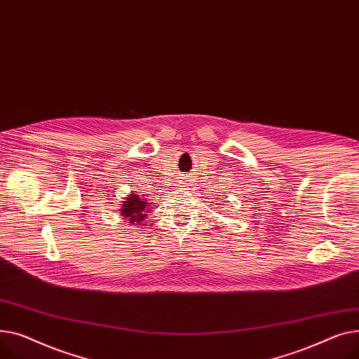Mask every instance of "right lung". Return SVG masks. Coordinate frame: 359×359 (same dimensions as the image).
Segmentation results:
<instances>
[{"label":"right lung","mask_w":359,"mask_h":359,"mask_svg":"<svg viewBox=\"0 0 359 359\" xmlns=\"http://www.w3.org/2000/svg\"><path fill=\"white\" fill-rule=\"evenodd\" d=\"M149 204L151 203H147V200L140 198L136 193H133L132 196L126 198V201L123 203L121 216L124 219H128L129 223H132V224L139 223L147 216L146 210H147V205H149Z\"/></svg>","instance_id":"add662e5"}]
</instances>
